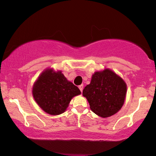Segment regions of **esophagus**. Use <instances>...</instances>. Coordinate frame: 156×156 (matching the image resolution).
<instances>
[{"mask_svg": "<svg viewBox=\"0 0 156 156\" xmlns=\"http://www.w3.org/2000/svg\"><path fill=\"white\" fill-rule=\"evenodd\" d=\"M83 87H84V85L83 84H80V85L78 86V88L80 89V90L81 92H83Z\"/></svg>", "mask_w": 156, "mask_h": 156, "instance_id": "34e87169", "label": "esophagus"}]
</instances>
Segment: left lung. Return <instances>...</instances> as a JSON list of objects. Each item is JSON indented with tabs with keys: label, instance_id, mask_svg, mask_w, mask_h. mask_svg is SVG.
<instances>
[{
	"label": "left lung",
	"instance_id": "obj_1",
	"mask_svg": "<svg viewBox=\"0 0 156 156\" xmlns=\"http://www.w3.org/2000/svg\"><path fill=\"white\" fill-rule=\"evenodd\" d=\"M126 85L112 70L95 72L91 83L83 89L92 112L102 118L114 115L122 107Z\"/></svg>",
	"mask_w": 156,
	"mask_h": 156
}]
</instances>
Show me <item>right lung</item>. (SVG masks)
<instances>
[{
	"mask_svg": "<svg viewBox=\"0 0 156 156\" xmlns=\"http://www.w3.org/2000/svg\"><path fill=\"white\" fill-rule=\"evenodd\" d=\"M32 93L42 109L51 115H59L65 112L72 98L81 92L61 72L47 69L34 84Z\"/></svg>",
	"mask_w": 156,
	"mask_h": 156,
	"instance_id": "add662e5",
	"label": "right lung"
}]
</instances>
